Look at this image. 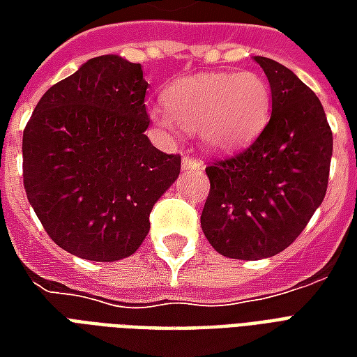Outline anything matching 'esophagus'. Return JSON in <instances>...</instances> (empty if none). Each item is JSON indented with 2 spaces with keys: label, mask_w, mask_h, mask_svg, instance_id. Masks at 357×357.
I'll list each match as a JSON object with an SVG mask.
<instances>
[{
  "label": "esophagus",
  "mask_w": 357,
  "mask_h": 357,
  "mask_svg": "<svg viewBox=\"0 0 357 357\" xmlns=\"http://www.w3.org/2000/svg\"><path fill=\"white\" fill-rule=\"evenodd\" d=\"M183 168L185 170H202V162L199 158H195L191 155L183 156Z\"/></svg>",
  "instance_id": "34e87169"
}]
</instances>
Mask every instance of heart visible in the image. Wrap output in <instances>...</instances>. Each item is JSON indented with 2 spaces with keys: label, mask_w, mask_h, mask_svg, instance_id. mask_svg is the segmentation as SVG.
Listing matches in <instances>:
<instances>
[{
  "label": "heart",
  "mask_w": 357,
  "mask_h": 357,
  "mask_svg": "<svg viewBox=\"0 0 357 357\" xmlns=\"http://www.w3.org/2000/svg\"><path fill=\"white\" fill-rule=\"evenodd\" d=\"M164 109L151 110L162 130L176 124L199 130L212 151H235L258 137L271 112V88L262 74L206 73L174 82L162 95Z\"/></svg>",
  "instance_id": "1"
}]
</instances>
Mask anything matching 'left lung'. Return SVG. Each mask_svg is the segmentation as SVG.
<instances>
[{
  "mask_svg": "<svg viewBox=\"0 0 357 357\" xmlns=\"http://www.w3.org/2000/svg\"><path fill=\"white\" fill-rule=\"evenodd\" d=\"M271 88V116L245 151L206 166L201 227L216 252L258 260L292 245L323 202L333 132L317 95L273 59L255 57Z\"/></svg>",
  "mask_w": 357,
  "mask_h": 357,
  "instance_id": "obj_1",
  "label": "left lung"
}]
</instances>
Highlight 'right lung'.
<instances>
[{
    "instance_id": "obj_1",
    "label": "right lung",
    "mask_w": 357,
    "mask_h": 357,
    "mask_svg": "<svg viewBox=\"0 0 357 357\" xmlns=\"http://www.w3.org/2000/svg\"><path fill=\"white\" fill-rule=\"evenodd\" d=\"M147 82L137 63L89 59L51 86L22 133L28 202L66 252L116 262L149 233V214L176 181L181 156L145 135Z\"/></svg>"
}]
</instances>
